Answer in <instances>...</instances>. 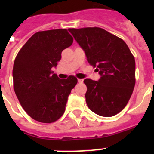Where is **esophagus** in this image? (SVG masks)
I'll list each match as a JSON object with an SVG mask.
<instances>
[{
    "instance_id": "esophagus-1",
    "label": "esophagus",
    "mask_w": 154,
    "mask_h": 154,
    "mask_svg": "<svg viewBox=\"0 0 154 154\" xmlns=\"http://www.w3.org/2000/svg\"><path fill=\"white\" fill-rule=\"evenodd\" d=\"M78 82L79 83H82L83 82V79H78Z\"/></svg>"
}]
</instances>
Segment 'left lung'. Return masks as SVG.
Returning a JSON list of instances; mask_svg holds the SVG:
<instances>
[{"label": "left lung", "mask_w": 154, "mask_h": 154, "mask_svg": "<svg viewBox=\"0 0 154 154\" xmlns=\"http://www.w3.org/2000/svg\"><path fill=\"white\" fill-rule=\"evenodd\" d=\"M86 55L96 67L100 79H85V100L89 109L109 117L121 112L135 86V59L123 40L100 28H69Z\"/></svg>", "instance_id": "1"}]
</instances>
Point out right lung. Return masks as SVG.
<instances>
[{
  "instance_id": "1",
  "label": "right lung",
  "mask_w": 154,
  "mask_h": 154,
  "mask_svg": "<svg viewBox=\"0 0 154 154\" xmlns=\"http://www.w3.org/2000/svg\"><path fill=\"white\" fill-rule=\"evenodd\" d=\"M66 29L39 31L28 39L13 67L14 89L24 111L35 120L51 123L63 115L77 79H61L52 71L64 49L72 45Z\"/></svg>"
}]
</instances>
